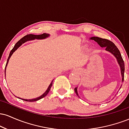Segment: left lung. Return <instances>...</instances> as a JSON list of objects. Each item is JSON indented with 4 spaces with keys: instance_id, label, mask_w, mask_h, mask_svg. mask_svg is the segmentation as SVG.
I'll return each mask as SVG.
<instances>
[{
    "instance_id": "8db88e82",
    "label": "left lung",
    "mask_w": 129,
    "mask_h": 129,
    "mask_svg": "<svg viewBox=\"0 0 129 129\" xmlns=\"http://www.w3.org/2000/svg\"><path fill=\"white\" fill-rule=\"evenodd\" d=\"M91 40H94V41L98 42V44L100 45L101 47H105L107 51H110L112 53L115 57H116L117 60L119 63V66L121 67V75H122V82L124 81V70H125V66H124V60L122 59V56L120 53V51L117 48V47L115 45L113 42L109 40L106 39H103V38H98V37H92L91 38ZM75 91L76 94L78 96V93L77 92V88H75Z\"/></svg>"
}]
</instances>
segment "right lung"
<instances>
[{
	"mask_svg": "<svg viewBox=\"0 0 129 129\" xmlns=\"http://www.w3.org/2000/svg\"><path fill=\"white\" fill-rule=\"evenodd\" d=\"M48 36H49V35H48V34L44 33V34H42V35H26V36H25L24 37H23V38H22V39H20L18 41V42L16 43V44H15V45H14V47H13V49L11 50V51H10V54H9V57H8V59H7V64H6V67H7V63H8V60H9V59H10V57H11V56L13 54V52H14V51H15L16 50H17V48H18L19 47H20V46L22 44H23V43L25 42L26 41H29V40H31V39H45V38H47V37H48ZM6 67H5V74ZM52 84H53V81L51 82V84H50L49 87H48V88H47V90H46L45 92L44 93L42 96H40V97L37 98H36V99H33V100H24V99H22V100H24V101H28V102H34V101H38V100H41V99H42V98H44L46 95H47V94H48V92H49V91H50V88H51V86H52Z\"/></svg>",
	"mask_w": 129,
	"mask_h": 129,
	"instance_id": "right-lung-1",
	"label": "right lung"
}]
</instances>
